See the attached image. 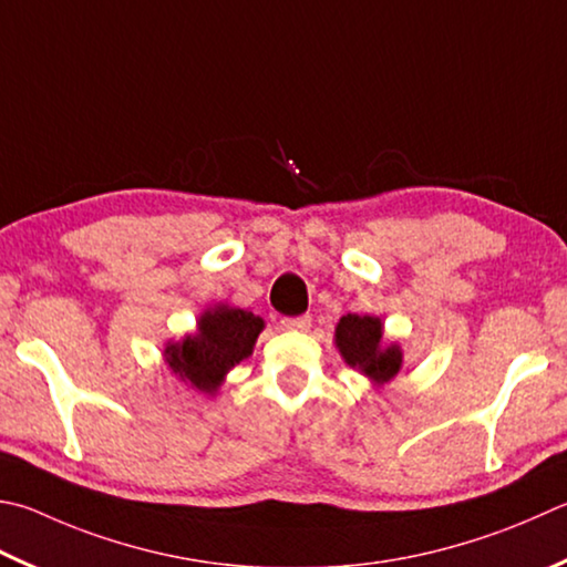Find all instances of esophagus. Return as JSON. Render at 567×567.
Returning a JSON list of instances; mask_svg holds the SVG:
<instances>
[{"mask_svg":"<svg viewBox=\"0 0 567 567\" xmlns=\"http://www.w3.org/2000/svg\"><path fill=\"white\" fill-rule=\"evenodd\" d=\"M312 324V317H285L280 319V327L285 329V332H307Z\"/></svg>","mask_w":567,"mask_h":567,"instance_id":"esophagus-1","label":"esophagus"}]
</instances>
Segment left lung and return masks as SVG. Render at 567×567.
I'll return each mask as SVG.
<instances>
[{
    "label": "left lung",
    "instance_id": "obj_1",
    "mask_svg": "<svg viewBox=\"0 0 567 567\" xmlns=\"http://www.w3.org/2000/svg\"><path fill=\"white\" fill-rule=\"evenodd\" d=\"M334 347L344 362L382 389L394 382L404 367V349L384 342V322L374 315H347L334 327Z\"/></svg>",
    "mask_w": 567,
    "mask_h": 567
}]
</instances>
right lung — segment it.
Returning a JSON list of instances; mask_svg holds the SVG:
<instances>
[{
    "instance_id": "obj_1",
    "label": "right lung",
    "mask_w": 567,
    "mask_h": 567,
    "mask_svg": "<svg viewBox=\"0 0 567 567\" xmlns=\"http://www.w3.org/2000/svg\"><path fill=\"white\" fill-rule=\"evenodd\" d=\"M262 329V317L228 302H215L195 319V332L163 344V362L185 386L215 396L230 369L252 354Z\"/></svg>"
}]
</instances>
